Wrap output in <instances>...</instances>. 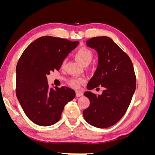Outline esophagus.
Masks as SVG:
<instances>
[{
  "label": "esophagus",
  "mask_w": 155,
  "mask_h": 155,
  "mask_svg": "<svg viewBox=\"0 0 155 155\" xmlns=\"http://www.w3.org/2000/svg\"><path fill=\"white\" fill-rule=\"evenodd\" d=\"M76 96L77 97H80V96H83V93L81 91H77L76 92Z\"/></svg>",
  "instance_id": "obj_1"
}]
</instances>
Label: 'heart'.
<instances>
[{"label":"heart","mask_w":155,"mask_h":155,"mask_svg":"<svg viewBox=\"0 0 155 155\" xmlns=\"http://www.w3.org/2000/svg\"><path fill=\"white\" fill-rule=\"evenodd\" d=\"M76 58L78 61L83 65L88 64L93 58L92 51L86 47L79 48L76 53ZM66 60L63 62V66L65 64ZM84 80L82 78H74L70 81V85L74 88H79L83 83Z\"/></svg>","instance_id":"obj_1"}]
</instances>
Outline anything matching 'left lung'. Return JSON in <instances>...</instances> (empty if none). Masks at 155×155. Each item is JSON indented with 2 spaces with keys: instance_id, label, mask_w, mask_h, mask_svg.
<instances>
[{
  "instance_id": "left-lung-1",
  "label": "left lung",
  "mask_w": 155,
  "mask_h": 155,
  "mask_svg": "<svg viewBox=\"0 0 155 155\" xmlns=\"http://www.w3.org/2000/svg\"><path fill=\"white\" fill-rule=\"evenodd\" d=\"M88 47L98 55V64L87 84L88 90L101 85L102 94L90 91L84 93L91 101L83 110L84 118L97 128L116 124L124 116L136 90V76L129 56L110 37H93L86 41Z\"/></svg>"
}]
</instances>
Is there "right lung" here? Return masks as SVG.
<instances>
[{
    "label": "right lung",
    "mask_w": 155,
    "mask_h": 155,
    "mask_svg": "<svg viewBox=\"0 0 155 155\" xmlns=\"http://www.w3.org/2000/svg\"><path fill=\"white\" fill-rule=\"evenodd\" d=\"M78 44V41L44 36L23 51L16 67V95L25 113L34 124L50 126L57 123L64 106L76 96L73 89L67 87L49 88L47 76L60 69Z\"/></svg>",
    "instance_id": "obj_1"
}]
</instances>
